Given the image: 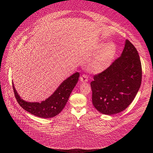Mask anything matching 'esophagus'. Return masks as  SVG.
I'll use <instances>...</instances> for the list:
<instances>
[{"label": "esophagus", "instance_id": "obj_1", "mask_svg": "<svg viewBox=\"0 0 153 153\" xmlns=\"http://www.w3.org/2000/svg\"><path fill=\"white\" fill-rule=\"evenodd\" d=\"M88 76H87V75H85V74H83V75H82V76L80 77V82H82V83L87 82H88Z\"/></svg>", "mask_w": 153, "mask_h": 153}]
</instances>
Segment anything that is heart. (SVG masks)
Here are the masks:
<instances>
[{"mask_svg": "<svg viewBox=\"0 0 153 153\" xmlns=\"http://www.w3.org/2000/svg\"><path fill=\"white\" fill-rule=\"evenodd\" d=\"M96 52L89 64V70L97 74L103 71L110 65L116 54L117 47L113 42H108L102 45L98 43L94 47L93 53Z\"/></svg>", "mask_w": 153, "mask_h": 153, "instance_id": "obj_1", "label": "heart"}]
</instances>
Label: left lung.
I'll return each instance as SVG.
<instances>
[{
  "mask_svg": "<svg viewBox=\"0 0 153 153\" xmlns=\"http://www.w3.org/2000/svg\"><path fill=\"white\" fill-rule=\"evenodd\" d=\"M142 65L136 48L128 40L120 56L91 82L92 102L102 114L111 115L125 110L139 90Z\"/></svg>",
  "mask_w": 153,
  "mask_h": 153,
  "instance_id": "1",
  "label": "left lung"
}]
</instances>
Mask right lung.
Instances as JSON below:
<instances>
[{"label":"right lung","mask_w":153,"mask_h":153,"mask_svg":"<svg viewBox=\"0 0 153 153\" xmlns=\"http://www.w3.org/2000/svg\"><path fill=\"white\" fill-rule=\"evenodd\" d=\"M79 76V73L76 72L64 80L49 97L40 102L23 100L17 93L13 83V88L17 102L25 111L40 118H51L59 114L64 108L78 82Z\"/></svg>","instance_id":"1"}]
</instances>
